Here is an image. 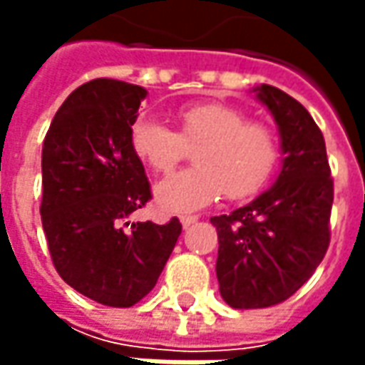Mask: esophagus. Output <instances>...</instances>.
Listing matches in <instances>:
<instances>
[{"instance_id":"34e87169","label":"esophagus","mask_w":365,"mask_h":365,"mask_svg":"<svg viewBox=\"0 0 365 365\" xmlns=\"http://www.w3.org/2000/svg\"><path fill=\"white\" fill-rule=\"evenodd\" d=\"M197 219H199L197 215H185V217H180V223H182V227H189Z\"/></svg>"}]
</instances>
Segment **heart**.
<instances>
[{"label":"heart","instance_id":"1","mask_svg":"<svg viewBox=\"0 0 365 365\" xmlns=\"http://www.w3.org/2000/svg\"><path fill=\"white\" fill-rule=\"evenodd\" d=\"M180 132L154 118H138L130 132L133 154L156 173H170L197 146V168L168 176L156 185V203L166 213L203 209L225 192L230 199L256 195L274 173L278 144L272 130L250 121L237 107L205 101L176 113Z\"/></svg>","mask_w":365,"mask_h":365}]
</instances>
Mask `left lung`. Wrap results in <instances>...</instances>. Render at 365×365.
Masks as SVG:
<instances>
[{"instance_id":"1","label":"left lung","mask_w":365,"mask_h":365,"mask_svg":"<svg viewBox=\"0 0 365 365\" xmlns=\"http://www.w3.org/2000/svg\"><path fill=\"white\" fill-rule=\"evenodd\" d=\"M254 93L278 125L284 158L270 189L230 215L211 217L219 235V292L233 309L287 301L329 247L333 178L323 133L284 91L259 85Z\"/></svg>"}]
</instances>
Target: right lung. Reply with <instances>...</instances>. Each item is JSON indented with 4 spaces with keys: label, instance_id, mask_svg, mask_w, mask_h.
Returning <instances> with one entry per match:
<instances>
[{
    "label": "right lung",
    "instance_id": "obj_1",
    "mask_svg": "<svg viewBox=\"0 0 365 365\" xmlns=\"http://www.w3.org/2000/svg\"><path fill=\"white\" fill-rule=\"evenodd\" d=\"M144 87L95 78L66 97L42 148V227L64 282L107 307H132L156 287L182 225L130 221L152 199L130 146Z\"/></svg>",
    "mask_w": 365,
    "mask_h": 365
}]
</instances>
